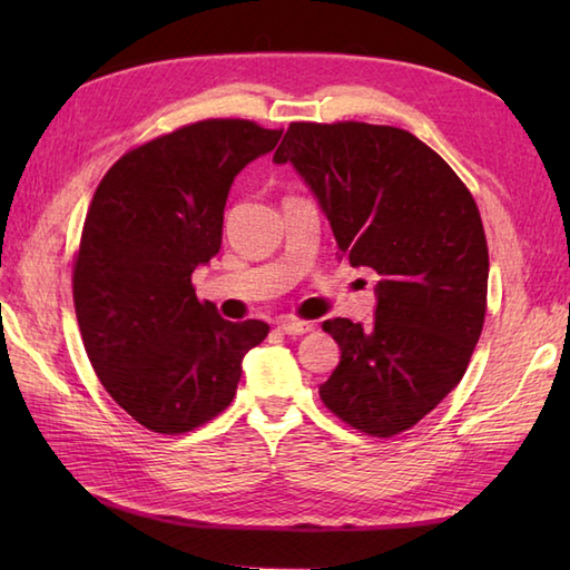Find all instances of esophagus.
Wrapping results in <instances>:
<instances>
[{"label":"esophagus","instance_id":"esophagus-1","mask_svg":"<svg viewBox=\"0 0 570 570\" xmlns=\"http://www.w3.org/2000/svg\"><path fill=\"white\" fill-rule=\"evenodd\" d=\"M276 328L282 331V333H286V335H304V333H311V331H313V323H311V321L284 318V321H278Z\"/></svg>","mask_w":570,"mask_h":570}]
</instances>
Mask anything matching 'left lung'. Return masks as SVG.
<instances>
[{"label":"left lung","mask_w":570,"mask_h":570,"mask_svg":"<svg viewBox=\"0 0 570 570\" xmlns=\"http://www.w3.org/2000/svg\"><path fill=\"white\" fill-rule=\"evenodd\" d=\"M274 164H292L353 266L380 274L370 328L325 321L341 365L321 399L350 426L390 439L463 380L485 323L490 257L470 190L396 127L294 122Z\"/></svg>","instance_id":"obj_1"}]
</instances>
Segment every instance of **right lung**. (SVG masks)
<instances>
[{"instance_id": "add662e5", "label": "right lung", "mask_w": 570, "mask_h": 570, "mask_svg": "<svg viewBox=\"0 0 570 570\" xmlns=\"http://www.w3.org/2000/svg\"><path fill=\"white\" fill-rule=\"evenodd\" d=\"M284 129L205 119L127 151L95 190L72 266L82 345L102 386L154 433H186L233 402L269 325L200 304L193 272L223 245L229 186Z\"/></svg>"}]
</instances>
